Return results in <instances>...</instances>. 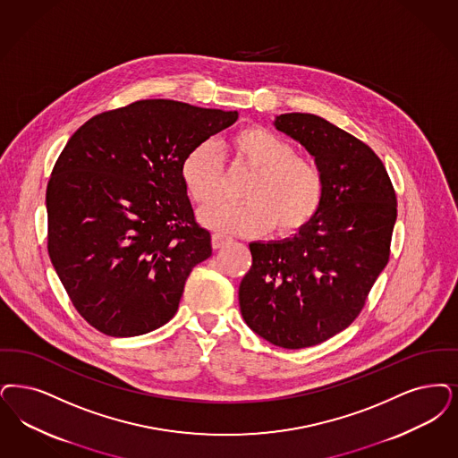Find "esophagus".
Returning a JSON list of instances; mask_svg holds the SVG:
<instances>
[{
  "mask_svg": "<svg viewBox=\"0 0 458 458\" xmlns=\"http://www.w3.org/2000/svg\"><path fill=\"white\" fill-rule=\"evenodd\" d=\"M228 240H230V238L225 237V235H221V233H215V235H213V249H221L223 245L228 243Z\"/></svg>",
  "mask_w": 458,
  "mask_h": 458,
  "instance_id": "esophagus-1",
  "label": "esophagus"
}]
</instances>
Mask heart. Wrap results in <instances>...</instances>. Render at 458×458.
Listing matches in <instances>:
<instances>
[{
    "label": "heart",
    "mask_w": 458,
    "mask_h": 458,
    "mask_svg": "<svg viewBox=\"0 0 458 458\" xmlns=\"http://www.w3.org/2000/svg\"><path fill=\"white\" fill-rule=\"evenodd\" d=\"M238 165L252 170L240 204L215 201L199 211L206 228L221 233L256 237L276 225L277 233L290 235L310 223L324 199V175L310 158L294 155V148L271 129L249 126L230 140ZM189 198L198 204L213 201L221 191L223 165L209 141L192 148L181 164Z\"/></svg>",
    "instance_id": "1"
}]
</instances>
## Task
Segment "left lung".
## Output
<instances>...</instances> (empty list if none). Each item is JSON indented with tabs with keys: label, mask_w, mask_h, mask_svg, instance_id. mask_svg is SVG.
Masks as SVG:
<instances>
[{
	"label": "left lung",
	"mask_w": 458,
	"mask_h": 458,
	"mask_svg": "<svg viewBox=\"0 0 458 458\" xmlns=\"http://www.w3.org/2000/svg\"><path fill=\"white\" fill-rule=\"evenodd\" d=\"M277 131L310 153L324 175L315 218L292 238L249 243L238 288L245 324L267 343L309 348L346 329L384 271L397 199L371 148L313 114H281Z\"/></svg>",
	"instance_id": "left-lung-1"
}]
</instances>
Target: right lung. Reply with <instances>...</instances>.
Wrapping results in <instances>:
<instances>
[{
  "label": "right lung",
  "mask_w": 458,
  "mask_h": 458,
  "mask_svg": "<svg viewBox=\"0 0 458 458\" xmlns=\"http://www.w3.org/2000/svg\"><path fill=\"white\" fill-rule=\"evenodd\" d=\"M237 110L140 100L74 132L47 183V250L78 313L112 337L165 326L211 256L181 177L183 157Z\"/></svg>",
  "instance_id": "obj_1"
}]
</instances>
